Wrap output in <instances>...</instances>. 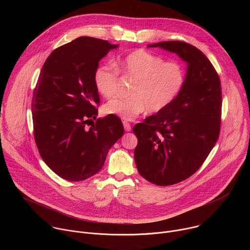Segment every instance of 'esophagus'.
Here are the masks:
<instances>
[{"instance_id": "34e87169", "label": "esophagus", "mask_w": 250, "mask_h": 250, "mask_svg": "<svg viewBox=\"0 0 250 250\" xmlns=\"http://www.w3.org/2000/svg\"><path fill=\"white\" fill-rule=\"evenodd\" d=\"M123 125H124V128H125V131H130L131 130V126H130L129 123L125 121V122H123Z\"/></svg>"}]
</instances>
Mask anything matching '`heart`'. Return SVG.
Here are the masks:
<instances>
[{
    "label": "heart",
    "mask_w": 250,
    "mask_h": 250,
    "mask_svg": "<svg viewBox=\"0 0 250 250\" xmlns=\"http://www.w3.org/2000/svg\"><path fill=\"white\" fill-rule=\"evenodd\" d=\"M119 72L134 79L127 98H114L103 106L106 115L131 121L145 111L159 113L165 110L182 91L186 74L177 62H166L162 57L139 49L116 62ZM118 71L110 65H100L94 72V84L104 98L115 96L119 86Z\"/></svg>",
    "instance_id": "heart-1"
}]
</instances>
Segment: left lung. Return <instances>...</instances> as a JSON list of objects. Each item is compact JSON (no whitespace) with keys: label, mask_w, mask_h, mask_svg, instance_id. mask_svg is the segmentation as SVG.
I'll return each instance as SVG.
<instances>
[{"label":"left lung","mask_w":250,"mask_h":250,"mask_svg":"<svg viewBox=\"0 0 250 250\" xmlns=\"http://www.w3.org/2000/svg\"><path fill=\"white\" fill-rule=\"evenodd\" d=\"M159 47L187 64L186 81L167 108L137 124L134 161L139 174L152 184L169 186L186 180L204 163L220 134L222 89L207 56L183 42H161Z\"/></svg>","instance_id":"1"}]
</instances>
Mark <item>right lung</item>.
<instances>
[{
    "label": "right lung",
    "instance_id": "right-lung-1",
    "mask_svg": "<svg viewBox=\"0 0 250 250\" xmlns=\"http://www.w3.org/2000/svg\"><path fill=\"white\" fill-rule=\"evenodd\" d=\"M118 44L81 37L51 52L35 86L31 114L35 144L45 164L68 181H83L103 167L109 149L124 134L114 115L96 120L99 93L94 72Z\"/></svg>",
    "mask_w": 250,
    "mask_h": 250
}]
</instances>
